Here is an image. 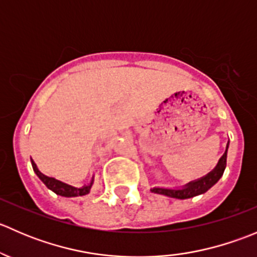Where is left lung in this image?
Masks as SVG:
<instances>
[{"mask_svg":"<svg viewBox=\"0 0 257 257\" xmlns=\"http://www.w3.org/2000/svg\"><path fill=\"white\" fill-rule=\"evenodd\" d=\"M227 148H229V143L226 145V150H225L224 155L220 158L219 163L215 167V169L212 172H210L205 177L198 179L195 181H191V183L186 184L185 186H183L181 189H165V188H153L152 191L155 194H162V195L169 196V198L174 199H189L194 198L196 195H200L204 194L205 191H208L212 185L219 181V179L224 174V170L226 168V157H227Z\"/></svg>","mask_w":257,"mask_h":257,"instance_id":"1","label":"left lung"}]
</instances>
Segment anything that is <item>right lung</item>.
<instances>
[{"label": "right lung", "mask_w": 257, "mask_h": 257, "mask_svg": "<svg viewBox=\"0 0 257 257\" xmlns=\"http://www.w3.org/2000/svg\"><path fill=\"white\" fill-rule=\"evenodd\" d=\"M31 163H32V168H33V170H35L36 174H37V177L42 180V183L47 186L49 190H52L53 193H56L57 195L66 196V198H73V196L87 195V194L90 191V188H92V185H93V178L88 185L82 186V188H76V186L68 185V184L63 183V181L57 180V179H54V178L47 177V175H45L43 173H41L40 170H38L37 165L35 164V162H33V160H31Z\"/></svg>", "instance_id": "right-lung-1"}]
</instances>
